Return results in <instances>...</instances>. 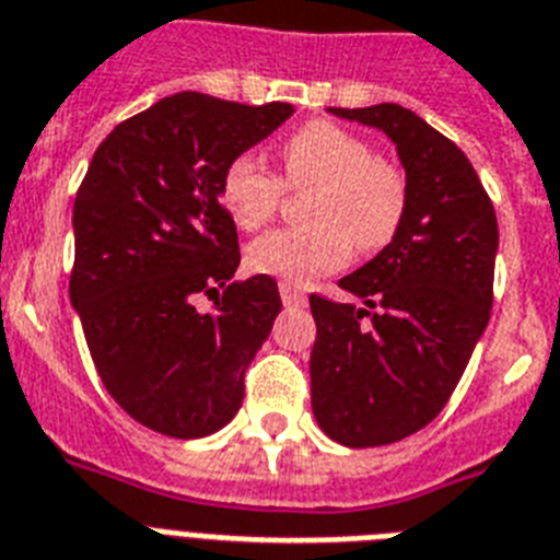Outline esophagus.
<instances>
[{"label": "esophagus", "mask_w": 560, "mask_h": 560, "mask_svg": "<svg viewBox=\"0 0 560 560\" xmlns=\"http://www.w3.org/2000/svg\"><path fill=\"white\" fill-rule=\"evenodd\" d=\"M279 293H281V302L288 304V307H302L307 302V293H304L295 281H279Z\"/></svg>", "instance_id": "obj_1"}]
</instances>
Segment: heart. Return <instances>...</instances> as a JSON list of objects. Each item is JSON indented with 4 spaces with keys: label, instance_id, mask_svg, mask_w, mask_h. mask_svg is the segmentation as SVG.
I'll return each instance as SVG.
<instances>
[{
    "label": "heart",
    "instance_id": "heart-1",
    "mask_svg": "<svg viewBox=\"0 0 560 560\" xmlns=\"http://www.w3.org/2000/svg\"><path fill=\"white\" fill-rule=\"evenodd\" d=\"M281 166L284 180L256 154H235L221 175V201L241 230H258L279 212L284 184L311 189L304 218L313 224L249 244L256 272L307 281L342 267L353 247L376 253L397 235L408 203L406 172L353 131L330 120L304 122L281 143Z\"/></svg>",
    "mask_w": 560,
    "mask_h": 560
}]
</instances>
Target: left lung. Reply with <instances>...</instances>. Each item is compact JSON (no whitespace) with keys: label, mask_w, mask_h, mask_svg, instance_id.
Segmentation results:
<instances>
[{"label":"left lung","mask_w":560,"mask_h":560,"mask_svg":"<svg viewBox=\"0 0 560 560\" xmlns=\"http://www.w3.org/2000/svg\"><path fill=\"white\" fill-rule=\"evenodd\" d=\"M383 129L406 170L408 203L388 247L339 279L357 302L311 295V399L327 438L388 445L448 402L492 313L498 218L457 143L397 103L330 108Z\"/></svg>","instance_id":"left-lung-1"}]
</instances>
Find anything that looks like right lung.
I'll use <instances>...</instances> for the list:
<instances>
[{
  "label": "right lung",
  "mask_w": 560,
  "mask_h": 560,
  "mask_svg": "<svg viewBox=\"0 0 560 560\" xmlns=\"http://www.w3.org/2000/svg\"><path fill=\"white\" fill-rule=\"evenodd\" d=\"M290 115L180 91L115 126L77 189L71 304L112 399L158 434L224 429L279 316L276 279L230 281L241 253L221 175ZM198 294L217 304L198 312Z\"/></svg>",
  "instance_id": "add662e5"
}]
</instances>
